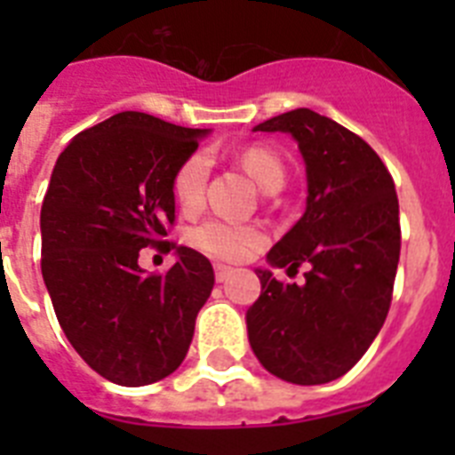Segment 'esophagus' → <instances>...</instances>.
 I'll use <instances>...</instances> for the list:
<instances>
[{
  "mask_svg": "<svg viewBox=\"0 0 455 455\" xmlns=\"http://www.w3.org/2000/svg\"><path fill=\"white\" fill-rule=\"evenodd\" d=\"M232 275V268L230 267H223V264H216V280L219 283H225L228 277Z\"/></svg>",
  "mask_w": 455,
  "mask_h": 455,
  "instance_id": "34e87169",
  "label": "esophagus"
}]
</instances>
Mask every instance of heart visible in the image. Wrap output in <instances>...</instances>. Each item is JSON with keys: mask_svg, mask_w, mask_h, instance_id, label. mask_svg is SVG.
<instances>
[{"mask_svg": "<svg viewBox=\"0 0 455 455\" xmlns=\"http://www.w3.org/2000/svg\"><path fill=\"white\" fill-rule=\"evenodd\" d=\"M241 166L246 168L248 175L257 182L262 191H280L284 184V166L280 156L264 146H251L241 152ZM209 180V156L204 152H196L178 168L172 180L175 198L184 209H196L204 200V188ZM193 243L207 255L216 259L236 262L251 255L262 243V232L252 225L235 223L225 219H207L196 225L191 232Z\"/></svg>", "mask_w": 455, "mask_h": 455, "instance_id": "heart-1", "label": "heart"}]
</instances>
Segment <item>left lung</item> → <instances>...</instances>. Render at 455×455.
<instances>
[{
    "mask_svg": "<svg viewBox=\"0 0 455 455\" xmlns=\"http://www.w3.org/2000/svg\"><path fill=\"white\" fill-rule=\"evenodd\" d=\"M255 132H287L305 159L307 207L268 262L309 271L299 287L257 268L262 293L246 315L248 339L273 376L331 383L367 353L387 319L401 252L394 180L369 143L312 108L264 120Z\"/></svg>",
    "mask_w": 455,
    "mask_h": 455,
    "instance_id": "1",
    "label": "left lung"
}]
</instances>
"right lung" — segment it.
I'll use <instances>...</instances> for the list:
<instances>
[{"label":"right lung","mask_w":455,"mask_h":455,"mask_svg":"<svg viewBox=\"0 0 455 455\" xmlns=\"http://www.w3.org/2000/svg\"><path fill=\"white\" fill-rule=\"evenodd\" d=\"M204 130L123 111L79 132L59 155L43 209V280L72 348L100 376L140 387L187 357L214 268L166 241L172 180ZM178 250L166 274L138 267L140 247Z\"/></svg>","instance_id":"1"}]
</instances>
